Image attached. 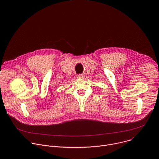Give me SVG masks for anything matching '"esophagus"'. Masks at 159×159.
I'll use <instances>...</instances> for the list:
<instances>
[{"label":"esophagus","mask_w":159,"mask_h":159,"mask_svg":"<svg viewBox=\"0 0 159 159\" xmlns=\"http://www.w3.org/2000/svg\"><path fill=\"white\" fill-rule=\"evenodd\" d=\"M77 78H84V75L83 74H80L77 75Z\"/></svg>","instance_id":"obj_1"}]
</instances>
